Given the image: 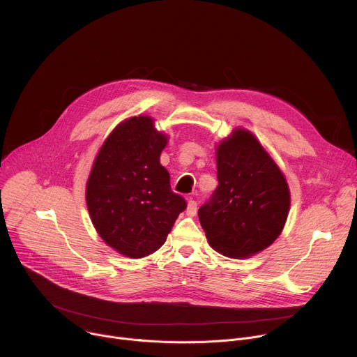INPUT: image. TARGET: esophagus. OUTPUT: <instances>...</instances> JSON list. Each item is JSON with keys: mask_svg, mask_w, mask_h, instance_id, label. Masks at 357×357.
<instances>
[{"mask_svg": "<svg viewBox=\"0 0 357 357\" xmlns=\"http://www.w3.org/2000/svg\"><path fill=\"white\" fill-rule=\"evenodd\" d=\"M196 211H197V202L193 200L192 197L188 199V209H186L188 215H189V216H195V215H196Z\"/></svg>", "mask_w": 357, "mask_h": 357, "instance_id": "obj_1", "label": "esophagus"}]
</instances>
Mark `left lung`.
Instances as JSON below:
<instances>
[{
	"label": "left lung",
	"mask_w": 357,
	"mask_h": 357,
	"mask_svg": "<svg viewBox=\"0 0 357 357\" xmlns=\"http://www.w3.org/2000/svg\"><path fill=\"white\" fill-rule=\"evenodd\" d=\"M218 188L199 208L209 244L226 257L243 259L280 236L289 211L284 175L251 132L236 130L216 152Z\"/></svg>",
	"instance_id": "left-lung-1"
}]
</instances>
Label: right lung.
<instances>
[{
    "label": "right lung",
    "mask_w": 357,
    "mask_h": 357,
    "mask_svg": "<svg viewBox=\"0 0 357 357\" xmlns=\"http://www.w3.org/2000/svg\"><path fill=\"white\" fill-rule=\"evenodd\" d=\"M167 137L149 117L121 123L94 161L86 188L91 222L110 247L141 259L157 251L188 203L160 164Z\"/></svg>",
    "instance_id": "1"
}]
</instances>
